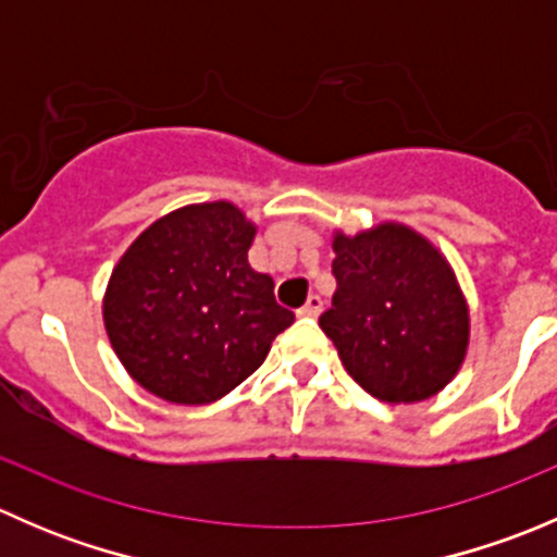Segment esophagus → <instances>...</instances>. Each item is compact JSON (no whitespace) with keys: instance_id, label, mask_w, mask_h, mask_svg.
<instances>
[{"instance_id":"1","label":"esophagus","mask_w":557,"mask_h":557,"mask_svg":"<svg viewBox=\"0 0 557 557\" xmlns=\"http://www.w3.org/2000/svg\"><path fill=\"white\" fill-rule=\"evenodd\" d=\"M320 312H323V299H320L318 294H312L310 299H307V305L299 310V318H318Z\"/></svg>"}]
</instances>
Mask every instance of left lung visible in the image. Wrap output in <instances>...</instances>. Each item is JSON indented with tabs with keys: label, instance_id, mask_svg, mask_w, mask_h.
I'll list each match as a JSON object with an SVG mask.
<instances>
[{
	"label": "left lung",
	"instance_id": "8db88e82",
	"mask_svg": "<svg viewBox=\"0 0 557 557\" xmlns=\"http://www.w3.org/2000/svg\"><path fill=\"white\" fill-rule=\"evenodd\" d=\"M336 294L320 314L347 374L374 398L412 404L440 393L469 345V310L450 263L398 223L334 237Z\"/></svg>",
	"mask_w": 557,
	"mask_h": 557
}]
</instances>
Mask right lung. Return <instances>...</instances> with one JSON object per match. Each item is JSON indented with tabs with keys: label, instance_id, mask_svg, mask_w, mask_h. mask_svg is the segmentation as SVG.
<instances>
[{
	"label": "right lung",
	"instance_id": "obj_1",
	"mask_svg": "<svg viewBox=\"0 0 557 557\" xmlns=\"http://www.w3.org/2000/svg\"><path fill=\"white\" fill-rule=\"evenodd\" d=\"M256 226L228 201L145 228L117 261L104 329L126 372L172 404H210L250 377L294 312L247 263Z\"/></svg>",
	"mask_w": 557,
	"mask_h": 557
}]
</instances>
